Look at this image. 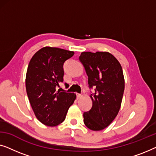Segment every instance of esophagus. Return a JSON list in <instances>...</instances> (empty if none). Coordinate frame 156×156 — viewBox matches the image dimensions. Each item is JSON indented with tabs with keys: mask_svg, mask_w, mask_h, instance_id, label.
Here are the masks:
<instances>
[{
	"mask_svg": "<svg viewBox=\"0 0 156 156\" xmlns=\"http://www.w3.org/2000/svg\"><path fill=\"white\" fill-rule=\"evenodd\" d=\"M76 98H77V99H80V98L82 97V94H79V93H76Z\"/></svg>",
	"mask_w": 156,
	"mask_h": 156,
	"instance_id": "esophagus-1",
	"label": "esophagus"
}]
</instances>
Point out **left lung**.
Instances as JSON below:
<instances>
[{
  "label": "left lung",
  "mask_w": 156,
  "mask_h": 156,
  "mask_svg": "<svg viewBox=\"0 0 156 156\" xmlns=\"http://www.w3.org/2000/svg\"><path fill=\"white\" fill-rule=\"evenodd\" d=\"M88 76L92 107L84 113V123L92 131H101L114 121L120 109L124 77L119 61L109 52H84L79 57Z\"/></svg>",
  "instance_id": "left-lung-1"
}]
</instances>
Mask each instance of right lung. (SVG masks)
Masks as SVG:
<instances>
[{
    "instance_id": "add662e5",
    "label": "right lung",
    "mask_w": 156,
    "mask_h": 156,
    "mask_svg": "<svg viewBox=\"0 0 156 156\" xmlns=\"http://www.w3.org/2000/svg\"><path fill=\"white\" fill-rule=\"evenodd\" d=\"M74 54L72 51L44 47L30 61L25 80L27 94L35 116L48 126L62 123L76 99L74 93L56 91L63 82L64 63Z\"/></svg>"
}]
</instances>
